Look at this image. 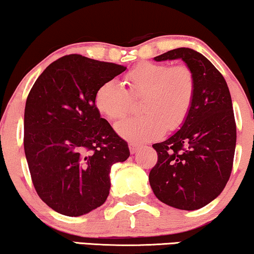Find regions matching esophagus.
<instances>
[{
    "label": "esophagus",
    "instance_id": "34e87169",
    "mask_svg": "<svg viewBox=\"0 0 254 254\" xmlns=\"http://www.w3.org/2000/svg\"><path fill=\"white\" fill-rule=\"evenodd\" d=\"M128 145H129L130 154H136V152L141 149L140 145H138L137 143H134V142H130V143H128Z\"/></svg>",
    "mask_w": 254,
    "mask_h": 254
}]
</instances>
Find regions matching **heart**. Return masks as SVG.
<instances>
[{
    "mask_svg": "<svg viewBox=\"0 0 254 254\" xmlns=\"http://www.w3.org/2000/svg\"><path fill=\"white\" fill-rule=\"evenodd\" d=\"M129 91L141 97L138 117L127 118L116 124L117 133L128 140L148 142L162 136L165 128L175 129L184 123L192 107L195 81L187 65L170 67L164 64L142 62L126 75ZM130 93L118 79H109L97 89L95 105L109 119H119L128 112Z\"/></svg>",
    "mask_w": 254,
    "mask_h": 254,
    "instance_id": "b5f03b06",
    "label": "heart"
}]
</instances>
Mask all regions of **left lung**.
<instances>
[{
  "mask_svg": "<svg viewBox=\"0 0 254 254\" xmlns=\"http://www.w3.org/2000/svg\"><path fill=\"white\" fill-rule=\"evenodd\" d=\"M178 59L193 72V104L180 129L152 144L158 159L149 173V183L163 203L195 210L216 199L227 185L237 135L230 91L221 72L206 57L186 47L154 60Z\"/></svg>",
  "mask_w": 254,
  "mask_h": 254,
  "instance_id": "left-lung-1",
  "label": "left lung"
}]
</instances>
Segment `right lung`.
I'll return each mask as SVG.
<instances>
[{
  "mask_svg": "<svg viewBox=\"0 0 254 254\" xmlns=\"http://www.w3.org/2000/svg\"><path fill=\"white\" fill-rule=\"evenodd\" d=\"M125 65L65 55L45 69L27 96L24 150L38 195L65 216H81L105 202L114 163L129 149L100 117L97 89Z\"/></svg>",
  "mask_w": 254,
  "mask_h": 254,
  "instance_id": "1",
  "label": "right lung"
}]
</instances>
